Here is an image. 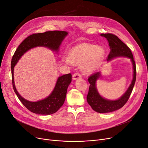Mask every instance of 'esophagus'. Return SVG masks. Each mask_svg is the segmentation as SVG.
<instances>
[{"label": "esophagus", "instance_id": "obj_1", "mask_svg": "<svg viewBox=\"0 0 148 148\" xmlns=\"http://www.w3.org/2000/svg\"><path fill=\"white\" fill-rule=\"evenodd\" d=\"M81 77H82V75L79 73H76L73 75V80L79 79H80Z\"/></svg>", "mask_w": 148, "mask_h": 148}]
</instances>
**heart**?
<instances>
[{
	"label": "heart",
	"instance_id": "heart-1",
	"mask_svg": "<svg viewBox=\"0 0 148 148\" xmlns=\"http://www.w3.org/2000/svg\"><path fill=\"white\" fill-rule=\"evenodd\" d=\"M105 51L95 45L82 43L71 49L69 55L63 56V61L67 65H73L74 62L82 65L84 72L90 73L97 69L104 59Z\"/></svg>",
	"mask_w": 148,
	"mask_h": 148
}]
</instances>
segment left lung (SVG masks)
Returning <instances> with one entry per match:
<instances>
[{
  "mask_svg": "<svg viewBox=\"0 0 148 148\" xmlns=\"http://www.w3.org/2000/svg\"><path fill=\"white\" fill-rule=\"evenodd\" d=\"M100 36L106 38L111 49L110 53L108 56V61L117 57H128L131 60L134 69L133 79L131 84L126 92L120 99L116 100L105 99L99 94L96 88V81L100 77V72L95 73L89 77L88 82L90 83V85L86 97L88 104L96 112L99 113H108L119 110L125 105L129 99L136 80V65L130 48L117 36L111 33L101 34Z\"/></svg>",
  "mask_w": 148,
  "mask_h": 148,
  "instance_id": "left-lung-1",
  "label": "left lung"
}]
</instances>
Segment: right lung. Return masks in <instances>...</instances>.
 I'll return each mask as SVG.
<instances>
[{"label": "right lung", "mask_w": 148, "mask_h": 148, "mask_svg": "<svg viewBox=\"0 0 148 148\" xmlns=\"http://www.w3.org/2000/svg\"><path fill=\"white\" fill-rule=\"evenodd\" d=\"M68 33L63 31H50L29 36L20 44L12 56L11 64L12 83L14 91L22 103L31 112L41 115H50L56 112L65 100L67 89L71 82L70 73L59 77L53 92L46 99L37 101H29L23 99L16 90L14 81V67L21 57L29 49L37 47H47L57 51Z\"/></svg>", "instance_id": "1"}]
</instances>
